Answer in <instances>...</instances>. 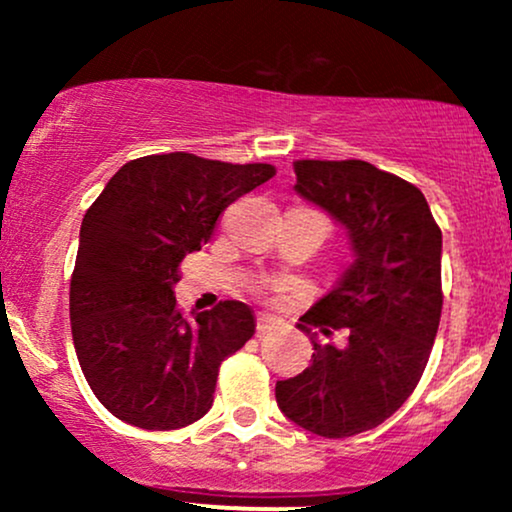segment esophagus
<instances>
[{
	"label": "esophagus",
	"mask_w": 512,
	"mask_h": 512,
	"mask_svg": "<svg viewBox=\"0 0 512 512\" xmlns=\"http://www.w3.org/2000/svg\"><path fill=\"white\" fill-rule=\"evenodd\" d=\"M281 317H276V315H272V313H260L257 315V332L260 334H264V332H269V330H276V327L281 325Z\"/></svg>",
	"instance_id": "esophagus-1"
}]
</instances>
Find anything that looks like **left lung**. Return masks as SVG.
Returning <instances> with one entry per match:
<instances>
[{"mask_svg":"<svg viewBox=\"0 0 512 512\" xmlns=\"http://www.w3.org/2000/svg\"><path fill=\"white\" fill-rule=\"evenodd\" d=\"M298 197L346 228L354 262L298 320L313 363L276 383V404L322 438H349L390 419L421 380L443 293V233L419 187L366 161H296ZM317 329L347 332L320 345Z\"/></svg>","mask_w":512,"mask_h":512,"instance_id":"obj_1","label":"left lung"}]
</instances>
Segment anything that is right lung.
Listing matches in <instances>:
<instances>
[{
    "instance_id": "1",
    "label": "right lung",
    "mask_w": 512,
    "mask_h": 512,
    "mask_svg": "<svg viewBox=\"0 0 512 512\" xmlns=\"http://www.w3.org/2000/svg\"><path fill=\"white\" fill-rule=\"evenodd\" d=\"M272 175L269 163L144 156L117 170L86 211L69 289L72 337L86 383L120 421L175 431L211 409L221 361L255 334V313L223 301L187 320L175 308L178 267L228 204Z\"/></svg>"
}]
</instances>
